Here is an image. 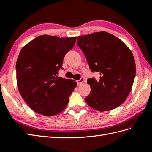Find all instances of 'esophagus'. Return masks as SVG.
<instances>
[{
  "mask_svg": "<svg viewBox=\"0 0 152 152\" xmlns=\"http://www.w3.org/2000/svg\"><path fill=\"white\" fill-rule=\"evenodd\" d=\"M83 82H84V79H83V78H81V79H80V80H77V82L78 86H80L82 83H83Z\"/></svg>",
  "mask_w": 152,
  "mask_h": 152,
  "instance_id": "34e87169",
  "label": "esophagus"
}]
</instances>
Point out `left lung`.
<instances>
[{
	"mask_svg": "<svg viewBox=\"0 0 152 152\" xmlns=\"http://www.w3.org/2000/svg\"><path fill=\"white\" fill-rule=\"evenodd\" d=\"M91 70L99 72V80H87L91 93L85 98L90 107L99 112L112 110L125 102L131 91L136 64L131 50L121 40L106 31L78 37Z\"/></svg>",
	"mask_w": 152,
	"mask_h": 152,
	"instance_id": "obj_1",
	"label": "left lung"
}]
</instances>
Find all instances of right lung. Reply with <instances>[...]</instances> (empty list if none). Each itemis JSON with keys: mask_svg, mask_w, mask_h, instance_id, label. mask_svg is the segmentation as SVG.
Returning a JSON list of instances; mask_svg holds the SVG:
<instances>
[{"mask_svg": "<svg viewBox=\"0 0 152 152\" xmlns=\"http://www.w3.org/2000/svg\"><path fill=\"white\" fill-rule=\"evenodd\" d=\"M76 39L40 35L21 50L16 65L18 88L35 112L54 116L66 107L77 82L56 74Z\"/></svg>", "mask_w": 152, "mask_h": 152, "instance_id": "add662e5", "label": "right lung"}]
</instances>
